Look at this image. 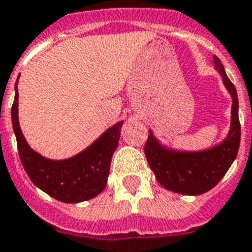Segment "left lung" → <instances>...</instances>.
Here are the masks:
<instances>
[{"label":"left lung","instance_id":"8db88e82","mask_svg":"<svg viewBox=\"0 0 252 252\" xmlns=\"http://www.w3.org/2000/svg\"><path fill=\"white\" fill-rule=\"evenodd\" d=\"M213 64L233 98L231 125L225 139L217 146L202 151H177L164 147L155 138L154 132L148 130L144 146L148 165L155 173L157 180L165 189L175 193L197 196L214 188L233 164L239 150L241 124L238 117L237 89L226 75L225 68L217 56H213Z\"/></svg>","mask_w":252,"mask_h":252}]
</instances>
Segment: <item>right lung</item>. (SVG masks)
<instances>
[{
	"label": "right lung",
	"mask_w": 252,
	"mask_h": 252,
	"mask_svg": "<svg viewBox=\"0 0 252 252\" xmlns=\"http://www.w3.org/2000/svg\"><path fill=\"white\" fill-rule=\"evenodd\" d=\"M17 83L11 122L19 158L30 180L47 194L68 204L91 200L99 194L108 184L110 161L120 142L124 122L121 121L108 128L98 139L75 157L64 160L47 159L27 144L19 127Z\"/></svg>",
	"instance_id": "add662e5"
}]
</instances>
